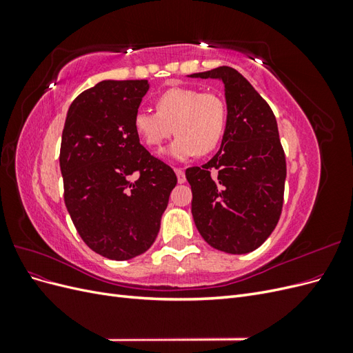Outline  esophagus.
Segmentation results:
<instances>
[{"mask_svg": "<svg viewBox=\"0 0 353 353\" xmlns=\"http://www.w3.org/2000/svg\"><path fill=\"white\" fill-rule=\"evenodd\" d=\"M175 174H176V179L179 184H184L185 183V174L183 169H175Z\"/></svg>", "mask_w": 353, "mask_h": 353, "instance_id": "esophagus-1", "label": "esophagus"}]
</instances>
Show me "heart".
I'll return each mask as SVG.
<instances>
[{"instance_id": "obj_1", "label": "heart", "mask_w": 353, "mask_h": 353, "mask_svg": "<svg viewBox=\"0 0 353 353\" xmlns=\"http://www.w3.org/2000/svg\"><path fill=\"white\" fill-rule=\"evenodd\" d=\"M157 112L138 110L134 130L150 148H159L170 135L178 134L166 156L185 160L215 150L227 130V104L218 94L196 88L175 87L156 99Z\"/></svg>"}]
</instances>
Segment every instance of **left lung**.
Masks as SVG:
<instances>
[{
  "label": "left lung",
  "mask_w": 353,
  "mask_h": 353,
  "mask_svg": "<svg viewBox=\"0 0 353 353\" xmlns=\"http://www.w3.org/2000/svg\"><path fill=\"white\" fill-rule=\"evenodd\" d=\"M223 83L227 130L219 152L185 170L191 213L213 249L244 254L271 236L281 215L285 157L275 116L240 72L221 66L188 74Z\"/></svg>",
  "instance_id": "8db88e82"
}]
</instances>
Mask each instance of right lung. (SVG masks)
Listing matches in <instances>:
<instances>
[{
	"instance_id": "obj_1",
	"label": "right lung",
	"mask_w": 353,
	"mask_h": 353,
	"mask_svg": "<svg viewBox=\"0 0 353 353\" xmlns=\"http://www.w3.org/2000/svg\"><path fill=\"white\" fill-rule=\"evenodd\" d=\"M148 88L147 79L101 81L73 100L63 128L68 212L85 244L113 261L150 249L176 185L172 168L148 153L134 130Z\"/></svg>"
}]
</instances>
